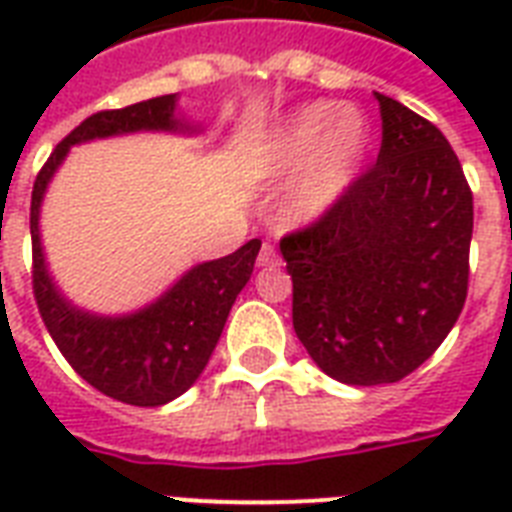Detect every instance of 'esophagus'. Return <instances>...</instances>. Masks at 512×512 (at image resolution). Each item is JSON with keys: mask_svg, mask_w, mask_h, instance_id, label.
Returning a JSON list of instances; mask_svg holds the SVG:
<instances>
[{"mask_svg": "<svg viewBox=\"0 0 512 512\" xmlns=\"http://www.w3.org/2000/svg\"><path fill=\"white\" fill-rule=\"evenodd\" d=\"M279 263V252H276V247H273V244H268V241H265L263 247H260V255H257V265H260V268H265V265H276Z\"/></svg>", "mask_w": 512, "mask_h": 512, "instance_id": "34e87169", "label": "esophagus"}]
</instances>
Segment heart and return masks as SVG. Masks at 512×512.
<instances>
[{"instance_id": "heart-1", "label": "heart", "mask_w": 512, "mask_h": 512, "mask_svg": "<svg viewBox=\"0 0 512 512\" xmlns=\"http://www.w3.org/2000/svg\"><path fill=\"white\" fill-rule=\"evenodd\" d=\"M372 148V127L358 108L319 100L289 116L265 138L260 156L273 175L297 172L284 217L308 225L329 215L356 185Z\"/></svg>"}]
</instances>
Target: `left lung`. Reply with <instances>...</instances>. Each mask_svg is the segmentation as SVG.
<instances>
[{
  "instance_id": "left-lung-1",
  "label": "left lung",
  "mask_w": 512,
  "mask_h": 512,
  "mask_svg": "<svg viewBox=\"0 0 512 512\" xmlns=\"http://www.w3.org/2000/svg\"><path fill=\"white\" fill-rule=\"evenodd\" d=\"M377 164L329 215L281 239L292 324L345 385L404 380L457 324L468 297L473 193L436 124L374 92Z\"/></svg>"
}]
</instances>
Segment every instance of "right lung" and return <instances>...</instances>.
Wrapping results in <instances>:
<instances>
[{
  "label": "right lung",
  "instance_id": "obj_1",
  "mask_svg": "<svg viewBox=\"0 0 512 512\" xmlns=\"http://www.w3.org/2000/svg\"><path fill=\"white\" fill-rule=\"evenodd\" d=\"M130 132L193 135L199 127L177 119V95H162L116 111H98L60 140L36 175L31 193V276L44 327L82 380L124 404L162 406L183 396L204 372L233 300L252 276L260 239L247 241L233 255L193 265L162 297L135 313L98 316L66 300L44 263L39 233L44 191L71 146Z\"/></svg>",
  "mask_w": 512,
  "mask_h": 512
}]
</instances>
